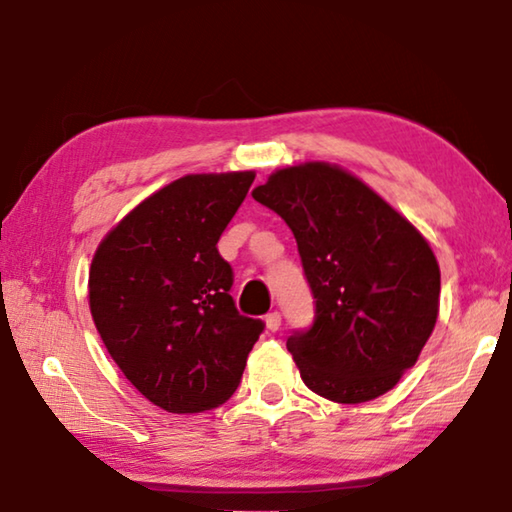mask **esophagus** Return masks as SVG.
I'll list each match as a JSON object with an SVG mask.
<instances>
[{"label":"esophagus","instance_id":"34e87169","mask_svg":"<svg viewBox=\"0 0 512 512\" xmlns=\"http://www.w3.org/2000/svg\"><path fill=\"white\" fill-rule=\"evenodd\" d=\"M264 323H266V329H268V332H277V329H280V323H282L280 311H271V314H266Z\"/></svg>","mask_w":512,"mask_h":512}]
</instances>
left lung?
<instances>
[{
    "instance_id": "left-lung-1",
    "label": "left lung",
    "mask_w": 512,
    "mask_h": 512,
    "mask_svg": "<svg viewBox=\"0 0 512 512\" xmlns=\"http://www.w3.org/2000/svg\"><path fill=\"white\" fill-rule=\"evenodd\" d=\"M253 198L287 221L316 298L314 325L287 341L307 388L339 404L391 391L436 327L440 266L429 241L332 162L275 169Z\"/></svg>"
}]
</instances>
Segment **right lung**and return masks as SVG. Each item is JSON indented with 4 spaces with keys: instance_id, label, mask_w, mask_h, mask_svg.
<instances>
[{
    "instance_id": "right-lung-1",
    "label": "right lung",
    "mask_w": 512,
    "mask_h": 512,
    "mask_svg": "<svg viewBox=\"0 0 512 512\" xmlns=\"http://www.w3.org/2000/svg\"><path fill=\"white\" fill-rule=\"evenodd\" d=\"M255 171L187 173L135 205L94 250L90 314L146 400L169 413L216 409L237 391L262 320L239 316L216 250Z\"/></svg>"
}]
</instances>
